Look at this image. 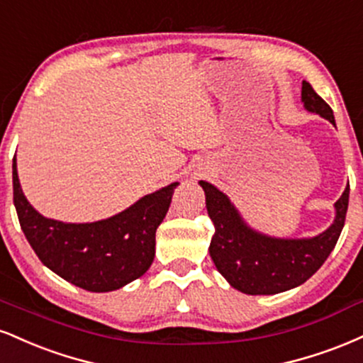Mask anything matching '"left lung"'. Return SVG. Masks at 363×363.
<instances>
[{
    "instance_id": "obj_1",
    "label": "left lung",
    "mask_w": 363,
    "mask_h": 363,
    "mask_svg": "<svg viewBox=\"0 0 363 363\" xmlns=\"http://www.w3.org/2000/svg\"><path fill=\"white\" fill-rule=\"evenodd\" d=\"M301 100L308 112L321 115L336 125L331 106L308 81H302ZM199 183L206 191L207 212L216 228L208 246L212 262L231 287L248 296L291 291L316 274L342 234L350 195L347 185L335 203L333 224L318 236L277 238L251 228L228 195L212 183Z\"/></svg>"
}]
</instances>
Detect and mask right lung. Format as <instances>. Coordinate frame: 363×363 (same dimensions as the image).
<instances>
[{"mask_svg":"<svg viewBox=\"0 0 363 363\" xmlns=\"http://www.w3.org/2000/svg\"><path fill=\"white\" fill-rule=\"evenodd\" d=\"M180 182L144 195L95 223H62L37 212L20 186L13 160V203L25 238L44 265L89 292L117 291L143 277L155 259L156 229Z\"/></svg>","mask_w":363,"mask_h":363,"instance_id":"right-lung-1","label":"right lung"}]
</instances>
